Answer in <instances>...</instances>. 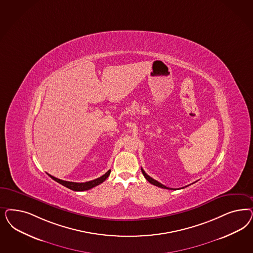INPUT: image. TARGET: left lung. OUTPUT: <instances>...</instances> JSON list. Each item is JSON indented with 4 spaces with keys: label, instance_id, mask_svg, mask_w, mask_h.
Instances as JSON below:
<instances>
[{
    "label": "left lung",
    "instance_id": "left-lung-1",
    "mask_svg": "<svg viewBox=\"0 0 253 253\" xmlns=\"http://www.w3.org/2000/svg\"><path fill=\"white\" fill-rule=\"evenodd\" d=\"M141 172H142V174H143V176L145 177V179L150 182V183H152V184H154V185H155V186H157V187H160V188H164V189H171V188H169L167 187V186H165V185H163L162 183H160V182H158L157 180H155V179H153V178H151L149 175H147L146 173H145V171L141 169ZM172 190V189H171Z\"/></svg>",
    "mask_w": 253,
    "mask_h": 253
}]
</instances>
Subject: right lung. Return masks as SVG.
<instances>
[{"mask_svg":"<svg viewBox=\"0 0 253 253\" xmlns=\"http://www.w3.org/2000/svg\"><path fill=\"white\" fill-rule=\"evenodd\" d=\"M110 173H111V169L108 170L104 175H102L101 177H99L98 179H93V180H90V181H85V182L67 181V180H63V179H57V178H55L54 176H51L48 173H47V174H48V176L50 178H52L54 180H56L58 183L62 184L63 186L69 188V189H71V190H73V191L79 192V191H86V190H89L91 188L95 187V186H97L98 184L102 183V182L109 177Z\"/></svg>","mask_w":253,"mask_h":253,"instance_id":"1","label":"right lung"}]
</instances>
